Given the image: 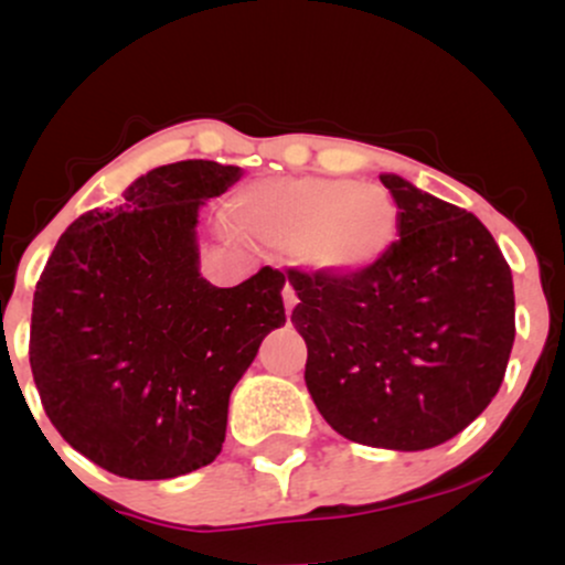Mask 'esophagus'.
I'll use <instances>...</instances> for the list:
<instances>
[{"instance_id": "1", "label": "esophagus", "mask_w": 565, "mask_h": 565, "mask_svg": "<svg viewBox=\"0 0 565 565\" xmlns=\"http://www.w3.org/2000/svg\"><path fill=\"white\" fill-rule=\"evenodd\" d=\"M281 295H284V308H287V316H291V310H295V305H297V291L291 284H284Z\"/></svg>"}]
</instances>
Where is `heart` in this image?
<instances>
[{"mask_svg": "<svg viewBox=\"0 0 565 565\" xmlns=\"http://www.w3.org/2000/svg\"><path fill=\"white\" fill-rule=\"evenodd\" d=\"M246 236L295 249L308 268L353 276L377 265L398 233V212L385 191L353 180H263L233 201Z\"/></svg>", "mask_w": 565, "mask_h": 565, "instance_id": "heart-1", "label": "heart"}]
</instances>
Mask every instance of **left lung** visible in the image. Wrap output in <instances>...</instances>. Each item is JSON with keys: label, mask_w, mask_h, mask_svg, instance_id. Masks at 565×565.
Wrapping results in <instances>:
<instances>
[{"label": "left lung", "mask_w": 565, "mask_h": 565, "mask_svg": "<svg viewBox=\"0 0 565 565\" xmlns=\"http://www.w3.org/2000/svg\"><path fill=\"white\" fill-rule=\"evenodd\" d=\"M398 238L353 276L289 268L291 323L308 345L305 385L355 444L423 451L491 404L515 340L510 265L470 212L380 174Z\"/></svg>", "instance_id": "1"}]
</instances>
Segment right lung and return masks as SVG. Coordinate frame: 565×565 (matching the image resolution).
I'll use <instances>...</instances> for the list:
<instances>
[{
    "label": "right lung",
    "instance_id": "obj_1",
    "mask_svg": "<svg viewBox=\"0 0 565 565\" xmlns=\"http://www.w3.org/2000/svg\"><path fill=\"white\" fill-rule=\"evenodd\" d=\"M238 178L204 159L157 167L116 210L76 217L39 276V398L55 430L114 476L164 481L210 465L231 391L287 323L281 270L265 265L231 289L199 274V206Z\"/></svg>",
    "mask_w": 565,
    "mask_h": 565
}]
</instances>
